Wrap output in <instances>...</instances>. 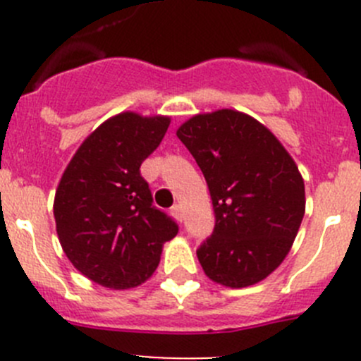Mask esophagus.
<instances>
[{"label": "esophagus", "mask_w": 361, "mask_h": 361, "mask_svg": "<svg viewBox=\"0 0 361 361\" xmlns=\"http://www.w3.org/2000/svg\"><path fill=\"white\" fill-rule=\"evenodd\" d=\"M171 214H173V216L176 218L178 221L183 220V211H181V206H180V204H174V206L171 207Z\"/></svg>", "instance_id": "obj_1"}]
</instances>
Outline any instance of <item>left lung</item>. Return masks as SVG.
I'll return each mask as SVG.
<instances>
[{
    "mask_svg": "<svg viewBox=\"0 0 361 361\" xmlns=\"http://www.w3.org/2000/svg\"><path fill=\"white\" fill-rule=\"evenodd\" d=\"M201 167L214 211L197 248L209 279L245 288L288 255L305 211L304 180L278 137L235 110L195 115L176 130Z\"/></svg>",
    "mask_w": 361,
    "mask_h": 361,
    "instance_id": "1",
    "label": "left lung"
}]
</instances>
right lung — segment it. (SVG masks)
<instances>
[{
	"instance_id": "right-lung-1",
	"label": "right lung",
	"mask_w": 361,
	"mask_h": 361,
	"mask_svg": "<svg viewBox=\"0 0 361 361\" xmlns=\"http://www.w3.org/2000/svg\"><path fill=\"white\" fill-rule=\"evenodd\" d=\"M169 122L133 111L111 116L83 141L61 178L54 201L61 246L97 285L127 290L145 283L164 243L178 234L140 173Z\"/></svg>"
}]
</instances>
